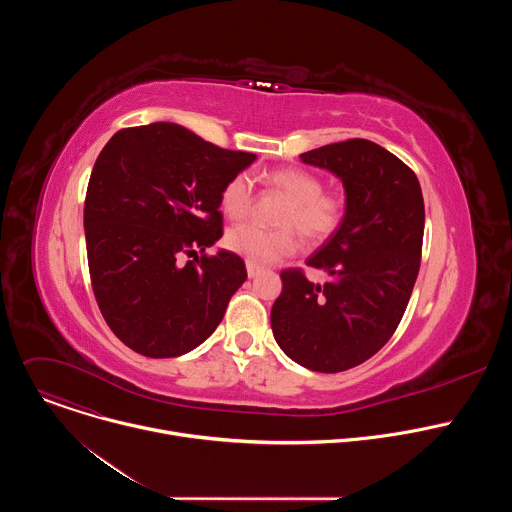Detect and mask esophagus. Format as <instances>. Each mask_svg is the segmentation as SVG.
Returning <instances> with one entry per match:
<instances>
[{"label": "esophagus", "instance_id": "34e87169", "mask_svg": "<svg viewBox=\"0 0 512 512\" xmlns=\"http://www.w3.org/2000/svg\"><path fill=\"white\" fill-rule=\"evenodd\" d=\"M261 273V269L259 267H255V265H251V263H247V275L253 279V277H257Z\"/></svg>", "mask_w": 512, "mask_h": 512}]
</instances>
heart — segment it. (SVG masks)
Listing matches in <instances>:
<instances>
[{"label":"heart","instance_id":"heart-1","mask_svg":"<svg viewBox=\"0 0 512 512\" xmlns=\"http://www.w3.org/2000/svg\"><path fill=\"white\" fill-rule=\"evenodd\" d=\"M267 184L287 198L277 216L281 229L265 231L255 225H241L227 233V247L255 267L273 265L300 247L298 235L312 243L328 239L344 216L340 194L324 192L322 180L302 168H279L267 174ZM253 182L247 174L233 176L221 192V208L231 221H243L253 208Z\"/></svg>","mask_w":512,"mask_h":512}]
</instances>
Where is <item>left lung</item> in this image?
<instances>
[{"label":"left lung","instance_id":"8db88e82","mask_svg":"<svg viewBox=\"0 0 512 512\" xmlns=\"http://www.w3.org/2000/svg\"><path fill=\"white\" fill-rule=\"evenodd\" d=\"M340 178V227L306 261L324 273L281 271L271 308L279 348L302 367L340 373L377 354L397 330L419 273L425 206L417 176L369 139H348L300 156Z\"/></svg>","mask_w":512,"mask_h":512}]
</instances>
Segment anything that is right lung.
I'll list each match as a JSON object with an SVG mask.
<instances>
[{"instance_id": "1", "label": "right lung", "mask_w": 512, "mask_h": 512, "mask_svg": "<svg viewBox=\"0 0 512 512\" xmlns=\"http://www.w3.org/2000/svg\"><path fill=\"white\" fill-rule=\"evenodd\" d=\"M255 160L164 121L107 141L87 188L85 237L99 310L125 346L172 358L221 324L247 269L231 251H204L223 237L225 184Z\"/></svg>"}]
</instances>
